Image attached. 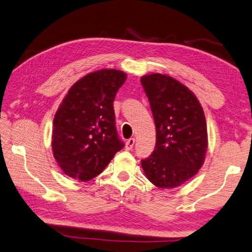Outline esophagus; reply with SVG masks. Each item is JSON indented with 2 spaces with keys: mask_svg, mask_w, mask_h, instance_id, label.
Segmentation results:
<instances>
[{
  "mask_svg": "<svg viewBox=\"0 0 252 252\" xmlns=\"http://www.w3.org/2000/svg\"><path fill=\"white\" fill-rule=\"evenodd\" d=\"M134 143H135V140L133 139V137H131V139L127 140L126 143V150H127V151L132 150L133 146H134Z\"/></svg>",
  "mask_w": 252,
  "mask_h": 252,
  "instance_id": "1",
  "label": "esophagus"
}]
</instances>
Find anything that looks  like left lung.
<instances>
[{"label":"left lung","instance_id":"1","mask_svg":"<svg viewBox=\"0 0 252 252\" xmlns=\"http://www.w3.org/2000/svg\"><path fill=\"white\" fill-rule=\"evenodd\" d=\"M141 84L156 126L155 150L141 160L143 170L158 188H176L203 165L208 149L203 109L188 87L168 75H144Z\"/></svg>","mask_w":252,"mask_h":252}]
</instances>
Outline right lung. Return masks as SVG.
Here are the masks:
<instances>
[{"instance_id":"1","label":"right lung","mask_w":252,"mask_h":252,"mask_svg":"<svg viewBox=\"0 0 252 252\" xmlns=\"http://www.w3.org/2000/svg\"><path fill=\"white\" fill-rule=\"evenodd\" d=\"M126 80V73L103 68L82 77L64 97L53 120L52 151L68 177L95 178L125 146L113 100Z\"/></svg>"}]
</instances>
